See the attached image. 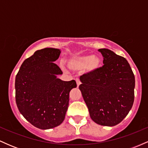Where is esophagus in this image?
<instances>
[{
	"label": "esophagus",
	"mask_w": 148,
	"mask_h": 148,
	"mask_svg": "<svg viewBox=\"0 0 148 148\" xmlns=\"http://www.w3.org/2000/svg\"><path fill=\"white\" fill-rule=\"evenodd\" d=\"M76 84H77V86L79 87V86H80V84H81V81H80V80H79V79H76Z\"/></svg>",
	"instance_id": "obj_1"
}]
</instances>
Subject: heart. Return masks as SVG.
I'll return each instance as SVG.
<instances>
[{
	"label": "heart",
	"mask_w": 148,
	"mask_h": 148,
	"mask_svg": "<svg viewBox=\"0 0 148 148\" xmlns=\"http://www.w3.org/2000/svg\"><path fill=\"white\" fill-rule=\"evenodd\" d=\"M101 60L99 56L81 55L71 58L67 62L69 68L74 71L86 69L87 72L96 71L101 66Z\"/></svg>",
	"instance_id": "b5f03b06"
}]
</instances>
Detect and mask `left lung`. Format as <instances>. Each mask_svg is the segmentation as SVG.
Listing matches in <instances>:
<instances>
[{
  "label": "left lung",
  "instance_id": "obj_1",
  "mask_svg": "<svg viewBox=\"0 0 148 148\" xmlns=\"http://www.w3.org/2000/svg\"><path fill=\"white\" fill-rule=\"evenodd\" d=\"M102 67L80 77L79 89L97 124L115 126L121 123L133 106L135 77L124 57L107 49H100Z\"/></svg>",
  "mask_w": 148,
  "mask_h": 148
}]
</instances>
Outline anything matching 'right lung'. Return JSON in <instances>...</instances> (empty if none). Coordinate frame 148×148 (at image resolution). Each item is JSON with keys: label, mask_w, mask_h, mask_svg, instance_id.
<instances>
[{"label": "right lung", "mask_w": 148, "mask_h": 148, "mask_svg": "<svg viewBox=\"0 0 148 148\" xmlns=\"http://www.w3.org/2000/svg\"><path fill=\"white\" fill-rule=\"evenodd\" d=\"M60 50L45 48L25 59L15 79V98L18 111L30 124L49 130L63 122L69 106V92L74 80L64 81L62 72L54 63Z\"/></svg>", "instance_id": "right-lung-1"}]
</instances>
